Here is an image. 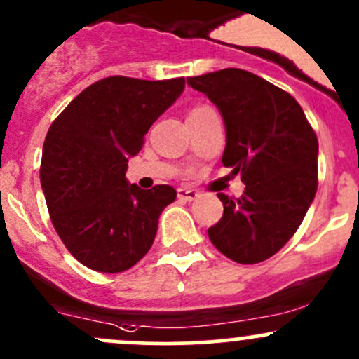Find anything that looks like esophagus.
Here are the masks:
<instances>
[{"label": "esophagus", "mask_w": 359, "mask_h": 359, "mask_svg": "<svg viewBox=\"0 0 359 359\" xmlns=\"http://www.w3.org/2000/svg\"><path fill=\"white\" fill-rule=\"evenodd\" d=\"M198 194H196V190H191V188H178V198L183 200V202H191V200H195Z\"/></svg>", "instance_id": "obj_1"}]
</instances>
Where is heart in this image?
Listing matches in <instances>:
<instances>
[{"label":"heart","mask_w":359,"mask_h":359,"mask_svg":"<svg viewBox=\"0 0 359 359\" xmlns=\"http://www.w3.org/2000/svg\"><path fill=\"white\" fill-rule=\"evenodd\" d=\"M198 109H203V106H200V107H195L194 111H198Z\"/></svg>","instance_id":"1"}]
</instances>
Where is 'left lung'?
<instances>
[{"instance_id": "obj_1", "label": "left lung", "mask_w": 359, "mask_h": 359, "mask_svg": "<svg viewBox=\"0 0 359 359\" xmlns=\"http://www.w3.org/2000/svg\"><path fill=\"white\" fill-rule=\"evenodd\" d=\"M221 113L222 164L241 175L245 194H217L224 214L209 227L212 245L238 264H258L291 240L317 194V135L302 106L267 80L240 70L190 76Z\"/></svg>"}]
</instances>
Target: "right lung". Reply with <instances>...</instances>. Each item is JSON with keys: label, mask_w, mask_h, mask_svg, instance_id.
<instances>
[{"label": "right lung", "mask_w": 359, "mask_h": 359, "mask_svg": "<svg viewBox=\"0 0 359 359\" xmlns=\"http://www.w3.org/2000/svg\"><path fill=\"white\" fill-rule=\"evenodd\" d=\"M184 79L109 76L80 92L53 121L42 147L41 184L53 226L80 264L116 273L152 246L176 190H142L126 180L145 133L183 94Z\"/></svg>", "instance_id": "add662e5"}]
</instances>
